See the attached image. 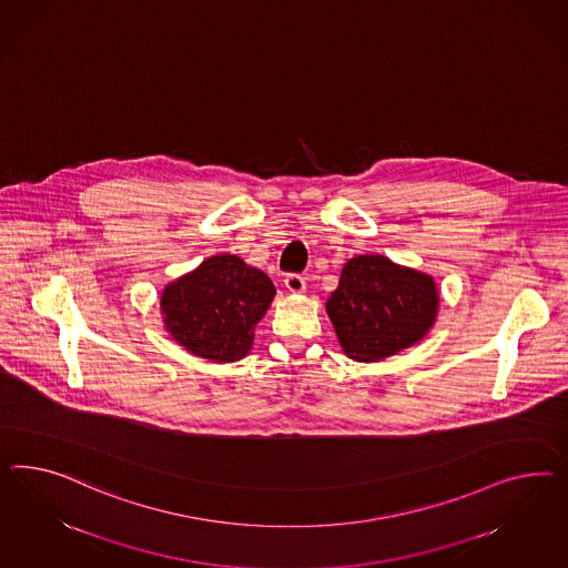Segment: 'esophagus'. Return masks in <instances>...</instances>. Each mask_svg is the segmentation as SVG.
<instances>
[{"mask_svg": "<svg viewBox=\"0 0 568 568\" xmlns=\"http://www.w3.org/2000/svg\"><path fill=\"white\" fill-rule=\"evenodd\" d=\"M285 287L292 293H304L306 292V278L297 273H290L285 276Z\"/></svg>", "mask_w": 568, "mask_h": 568, "instance_id": "esophagus-1", "label": "esophagus"}]
</instances>
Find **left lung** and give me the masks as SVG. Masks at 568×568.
Returning a JSON list of instances; mask_svg holds the SVG:
<instances>
[{
    "instance_id": "left-lung-1",
    "label": "left lung",
    "mask_w": 568,
    "mask_h": 568,
    "mask_svg": "<svg viewBox=\"0 0 568 568\" xmlns=\"http://www.w3.org/2000/svg\"><path fill=\"white\" fill-rule=\"evenodd\" d=\"M438 302L432 276L381 254H362L345 262L326 312L347 357L381 362L426 337Z\"/></svg>"
}]
</instances>
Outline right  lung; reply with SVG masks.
<instances>
[{
    "instance_id": "obj_1",
    "label": "right lung",
    "mask_w": 568,
    "mask_h": 568,
    "mask_svg": "<svg viewBox=\"0 0 568 568\" xmlns=\"http://www.w3.org/2000/svg\"><path fill=\"white\" fill-rule=\"evenodd\" d=\"M273 297L275 285L261 268L235 254H219L169 283L161 314L169 335L185 352L225 364L250 353L254 326Z\"/></svg>"
}]
</instances>
